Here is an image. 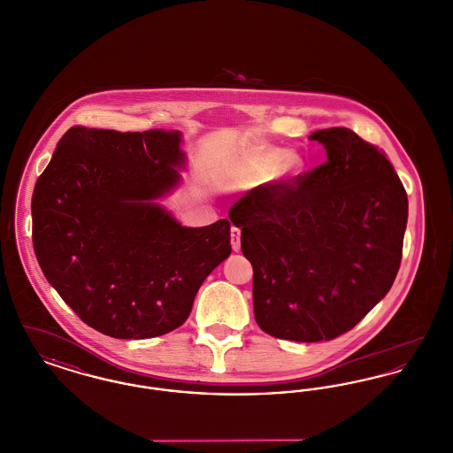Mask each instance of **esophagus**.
Listing matches in <instances>:
<instances>
[{"label":"esophagus","mask_w":453,"mask_h":453,"mask_svg":"<svg viewBox=\"0 0 453 453\" xmlns=\"http://www.w3.org/2000/svg\"><path fill=\"white\" fill-rule=\"evenodd\" d=\"M231 244H233V250L239 251L241 250V231L237 227H231Z\"/></svg>","instance_id":"esophagus-1"}]
</instances>
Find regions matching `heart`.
Instances as JSON below:
<instances>
[{"instance_id":"b5f03b06","label":"heart","mask_w":453,"mask_h":453,"mask_svg":"<svg viewBox=\"0 0 453 453\" xmlns=\"http://www.w3.org/2000/svg\"><path fill=\"white\" fill-rule=\"evenodd\" d=\"M296 165L297 161L292 154H285L277 148H259L242 165L227 173L226 180L233 187L258 185L268 180L279 168L281 172H288L296 168Z\"/></svg>"}]
</instances>
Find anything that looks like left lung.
I'll list each match as a JSON object with an SVG mask.
<instances>
[{
	"label": "left lung",
	"mask_w": 453,
	"mask_h": 453,
	"mask_svg": "<svg viewBox=\"0 0 453 453\" xmlns=\"http://www.w3.org/2000/svg\"><path fill=\"white\" fill-rule=\"evenodd\" d=\"M311 139L326 163L229 211L253 265L257 323L301 343L338 338L386 297L408 222V195L382 150L345 127Z\"/></svg>",
	"instance_id": "obj_1"
}]
</instances>
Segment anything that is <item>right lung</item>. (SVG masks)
I'll use <instances>...</instances> for the list:
<instances>
[{"label": "right lung", "mask_w": 453, "mask_h": 453, "mask_svg": "<svg viewBox=\"0 0 453 453\" xmlns=\"http://www.w3.org/2000/svg\"><path fill=\"white\" fill-rule=\"evenodd\" d=\"M178 130L71 127L32 196V241L47 281L89 327L119 340L187 321L231 255V222L185 227L156 198L180 183Z\"/></svg>", "instance_id": "add662e5"}]
</instances>
